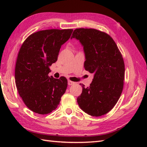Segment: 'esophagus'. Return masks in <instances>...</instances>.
<instances>
[{"instance_id": "1", "label": "esophagus", "mask_w": 147, "mask_h": 147, "mask_svg": "<svg viewBox=\"0 0 147 147\" xmlns=\"http://www.w3.org/2000/svg\"><path fill=\"white\" fill-rule=\"evenodd\" d=\"M67 83H68V85H73L74 84V82H71V81H70V80H68Z\"/></svg>"}]
</instances>
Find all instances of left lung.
I'll return each mask as SVG.
<instances>
[{"instance_id":"1","label":"left lung","mask_w":147,"mask_h":147,"mask_svg":"<svg viewBox=\"0 0 147 147\" xmlns=\"http://www.w3.org/2000/svg\"><path fill=\"white\" fill-rule=\"evenodd\" d=\"M71 39L79 40L85 55L84 67L94 74L90 86H82L77 98L80 107L92 116L107 114L116 104L123 92V58L114 40L108 34L92 28L74 30Z\"/></svg>"}]
</instances>
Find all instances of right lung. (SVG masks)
Returning a JSON list of instances; mask_svg holds the SVG:
<instances>
[{
    "label": "right lung",
    "mask_w": 147,
    "mask_h": 147,
    "mask_svg": "<svg viewBox=\"0 0 147 147\" xmlns=\"http://www.w3.org/2000/svg\"><path fill=\"white\" fill-rule=\"evenodd\" d=\"M73 30H46L34 33L25 40L18 53L15 82L27 107L39 114L51 113L57 107L67 86L62 76H49V66L57 61L61 46Z\"/></svg>",
    "instance_id": "right-lung-1"
}]
</instances>
